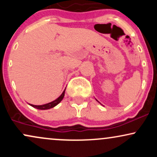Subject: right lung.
Wrapping results in <instances>:
<instances>
[{
  "instance_id": "right-lung-1",
  "label": "right lung",
  "mask_w": 157,
  "mask_h": 157,
  "mask_svg": "<svg viewBox=\"0 0 157 157\" xmlns=\"http://www.w3.org/2000/svg\"><path fill=\"white\" fill-rule=\"evenodd\" d=\"M65 91H66V89L64 90L63 92L62 93V94H61L60 96L58 97V98L56 99L55 100H54V101H52L51 102H48V103L44 104V105H32V104H29V105H32V107L35 108V109H40V110H46V109H52V108H54L55 106L57 105V104L60 103V102H61V100L63 99L64 95H65Z\"/></svg>"
}]
</instances>
